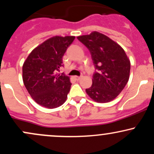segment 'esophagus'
I'll use <instances>...</instances> for the list:
<instances>
[{
    "instance_id": "1",
    "label": "esophagus",
    "mask_w": 154,
    "mask_h": 154,
    "mask_svg": "<svg viewBox=\"0 0 154 154\" xmlns=\"http://www.w3.org/2000/svg\"><path fill=\"white\" fill-rule=\"evenodd\" d=\"M82 76H75V79H76V80H79V79H80L81 78H82Z\"/></svg>"
}]
</instances>
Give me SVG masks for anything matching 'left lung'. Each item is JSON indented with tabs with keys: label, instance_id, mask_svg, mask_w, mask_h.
Masks as SVG:
<instances>
[{
	"label": "left lung",
	"instance_id": "8db88e82",
	"mask_svg": "<svg viewBox=\"0 0 154 154\" xmlns=\"http://www.w3.org/2000/svg\"><path fill=\"white\" fill-rule=\"evenodd\" d=\"M91 54L96 71L93 84L86 93L98 103L114 100L125 87L130 77V62L123 48L98 32L77 37Z\"/></svg>",
	"mask_w": 154,
	"mask_h": 154
}]
</instances>
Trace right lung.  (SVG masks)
I'll use <instances>...</instances> for the list:
<instances>
[{
  "label": "right lung",
  "instance_id": "1",
  "mask_svg": "<svg viewBox=\"0 0 154 154\" xmlns=\"http://www.w3.org/2000/svg\"><path fill=\"white\" fill-rule=\"evenodd\" d=\"M75 37L55 36L33 50L22 67L23 82L33 100L48 109L66 101L72 83L69 77L59 74L62 58Z\"/></svg>",
  "mask_w": 154,
  "mask_h": 154
}]
</instances>
